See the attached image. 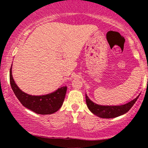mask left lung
<instances>
[{
    "mask_svg": "<svg viewBox=\"0 0 148 148\" xmlns=\"http://www.w3.org/2000/svg\"><path fill=\"white\" fill-rule=\"evenodd\" d=\"M148 82V79H147ZM139 95L136 98L131 100L129 103L122 105H100L93 103L89 99L87 95H86V102L88 108L90 112L96 116L104 119H112V118L117 117L121 115L124 114L132 108L136 100L138 98Z\"/></svg>",
    "mask_w": 148,
    "mask_h": 148,
    "instance_id": "left-lung-1",
    "label": "left lung"
}]
</instances>
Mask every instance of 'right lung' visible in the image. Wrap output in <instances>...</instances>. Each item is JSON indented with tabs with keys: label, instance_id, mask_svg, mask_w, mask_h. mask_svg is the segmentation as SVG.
<instances>
[{
	"label": "right lung",
	"instance_id": "1",
	"mask_svg": "<svg viewBox=\"0 0 148 148\" xmlns=\"http://www.w3.org/2000/svg\"><path fill=\"white\" fill-rule=\"evenodd\" d=\"M10 82L14 95L22 105L39 114H51L59 110L64 102L67 89L65 86L46 95H29L22 91L15 84L12 74V66L10 71Z\"/></svg>",
	"mask_w": 148,
	"mask_h": 148
}]
</instances>
